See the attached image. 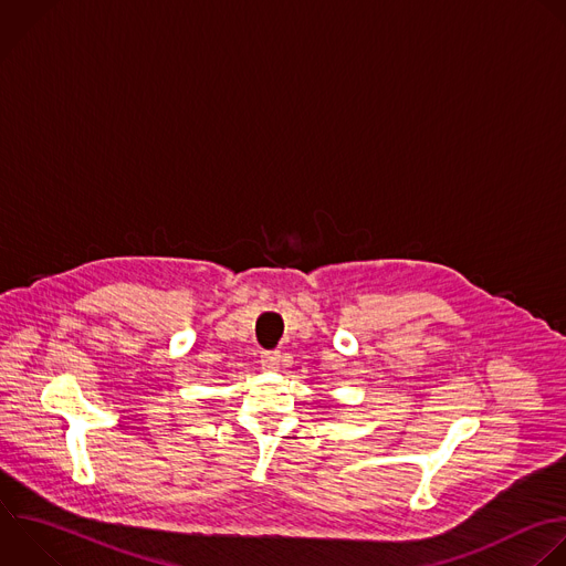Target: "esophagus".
<instances>
[{"instance_id":"1","label":"esophagus","mask_w":566,"mask_h":566,"mask_svg":"<svg viewBox=\"0 0 566 566\" xmlns=\"http://www.w3.org/2000/svg\"><path fill=\"white\" fill-rule=\"evenodd\" d=\"M280 359H282V355H280L277 350H264L262 357H260V366H262L264 370L273 373V370L280 368Z\"/></svg>"}]
</instances>
